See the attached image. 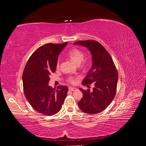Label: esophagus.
I'll return each instance as SVG.
<instances>
[{
    "label": "esophagus",
    "mask_w": 146,
    "mask_h": 146,
    "mask_svg": "<svg viewBox=\"0 0 146 146\" xmlns=\"http://www.w3.org/2000/svg\"><path fill=\"white\" fill-rule=\"evenodd\" d=\"M76 90V88H74V87H69V90H70V91H74V90Z\"/></svg>",
    "instance_id": "34e87169"
}]
</instances>
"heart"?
<instances>
[{
	"label": "heart",
	"instance_id": "b5f03b06",
	"mask_svg": "<svg viewBox=\"0 0 146 146\" xmlns=\"http://www.w3.org/2000/svg\"><path fill=\"white\" fill-rule=\"evenodd\" d=\"M67 56L72 62L78 66L82 62L84 58V54L82 51L77 49V48H74L68 53ZM68 82L71 83H75L76 82V80L74 78L70 77L69 78Z\"/></svg>",
	"mask_w": 146,
	"mask_h": 146
}]
</instances>
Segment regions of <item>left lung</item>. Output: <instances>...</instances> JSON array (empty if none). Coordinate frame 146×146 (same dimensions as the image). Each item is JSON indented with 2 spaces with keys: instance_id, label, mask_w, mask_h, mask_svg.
Wrapping results in <instances>:
<instances>
[{
  "instance_id": "obj_1",
  "label": "left lung",
  "mask_w": 146,
  "mask_h": 146,
  "mask_svg": "<svg viewBox=\"0 0 146 146\" xmlns=\"http://www.w3.org/2000/svg\"><path fill=\"white\" fill-rule=\"evenodd\" d=\"M86 47L92 55V66L82 83L83 85L94 84L92 91L84 90L83 98L78 102L80 109L89 114L100 113L111 102L116 93L118 73L111 56L100 44L93 40L74 43Z\"/></svg>"
}]
</instances>
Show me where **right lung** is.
<instances>
[{
	"label": "right lung",
	"instance_id": "1",
	"mask_svg": "<svg viewBox=\"0 0 146 146\" xmlns=\"http://www.w3.org/2000/svg\"><path fill=\"white\" fill-rule=\"evenodd\" d=\"M67 44L48 43L41 46L25 66L23 82L26 99L36 111L44 115L58 113L67 96L68 86H58L55 90L48 85L50 75L56 70L58 55Z\"/></svg>",
	"mask_w": 146,
	"mask_h": 146
}]
</instances>
